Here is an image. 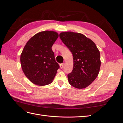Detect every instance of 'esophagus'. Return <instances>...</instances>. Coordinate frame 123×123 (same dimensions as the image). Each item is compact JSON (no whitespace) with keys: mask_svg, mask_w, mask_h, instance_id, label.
Here are the masks:
<instances>
[{"mask_svg":"<svg viewBox=\"0 0 123 123\" xmlns=\"http://www.w3.org/2000/svg\"><path fill=\"white\" fill-rule=\"evenodd\" d=\"M64 63H62V64H60V67H61V68L62 69L63 67H64Z\"/></svg>","mask_w":123,"mask_h":123,"instance_id":"esophagus-1","label":"esophagus"}]
</instances>
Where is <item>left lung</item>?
Wrapping results in <instances>:
<instances>
[{
    "instance_id": "8db88e82",
    "label": "left lung",
    "mask_w": 123,
    "mask_h": 123,
    "mask_svg": "<svg viewBox=\"0 0 123 123\" xmlns=\"http://www.w3.org/2000/svg\"><path fill=\"white\" fill-rule=\"evenodd\" d=\"M59 37L73 55V70L68 74L69 84L77 89L87 87L99 71L101 62L97 47L92 40L79 33L62 32Z\"/></svg>"
}]
</instances>
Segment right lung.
I'll return each instance as SVG.
<instances>
[{
    "mask_svg": "<svg viewBox=\"0 0 123 123\" xmlns=\"http://www.w3.org/2000/svg\"><path fill=\"white\" fill-rule=\"evenodd\" d=\"M58 37L57 32H40L29 40L20 55L22 69L32 83L45 86L52 82L59 68L52 47Z\"/></svg>",
    "mask_w": 123,
    "mask_h": 123,
    "instance_id": "obj_1",
    "label": "right lung"
}]
</instances>
